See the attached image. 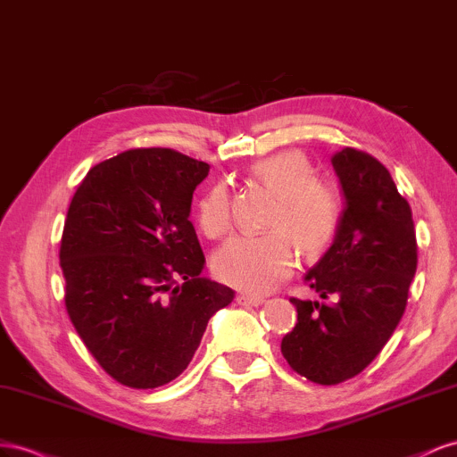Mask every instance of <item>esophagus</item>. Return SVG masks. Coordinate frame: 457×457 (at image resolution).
<instances>
[{
  "label": "esophagus",
  "mask_w": 457,
  "mask_h": 457,
  "mask_svg": "<svg viewBox=\"0 0 457 457\" xmlns=\"http://www.w3.org/2000/svg\"><path fill=\"white\" fill-rule=\"evenodd\" d=\"M236 303L239 304V306H260L264 303V298H260V296H249V295H239L237 298H236Z\"/></svg>",
  "instance_id": "obj_1"
}]
</instances>
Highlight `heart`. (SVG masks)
I'll list each match as a JSON object with an SVG mask.
<instances>
[{
	"label": "heart",
	"instance_id": "heart-1",
	"mask_svg": "<svg viewBox=\"0 0 457 457\" xmlns=\"http://www.w3.org/2000/svg\"><path fill=\"white\" fill-rule=\"evenodd\" d=\"M251 179L276 193L262 236L231 237L214 256L216 276L249 295H264L295 268L291 241L304 254H318L335 239L341 224V203L306 156L285 151L251 168ZM204 236L220 237L229 229L231 197L226 184L208 187L197 204Z\"/></svg>",
	"mask_w": 457,
	"mask_h": 457
}]
</instances>
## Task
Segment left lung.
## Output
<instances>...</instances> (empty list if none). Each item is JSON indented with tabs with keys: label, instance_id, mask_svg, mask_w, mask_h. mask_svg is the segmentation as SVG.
<instances>
[{
	"label": "left lung",
	"instance_id": "obj_1",
	"mask_svg": "<svg viewBox=\"0 0 457 457\" xmlns=\"http://www.w3.org/2000/svg\"><path fill=\"white\" fill-rule=\"evenodd\" d=\"M345 208L337 236L306 283L325 301H298V321L281 341L289 366L318 385H337L366 370L395 333L417 268L408 201L371 154H333Z\"/></svg>",
	"mask_w": 457,
	"mask_h": 457
}]
</instances>
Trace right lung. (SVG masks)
<instances>
[{"label": "right lung", "mask_w": 457, "mask_h": 457, "mask_svg": "<svg viewBox=\"0 0 457 457\" xmlns=\"http://www.w3.org/2000/svg\"><path fill=\"white\" fill-rule=\"evenodd\" d=\"M208 170L172 149H132L91 168L71 201L64 304L91 356L126 386L174 381L208 320L236 296L201 276L189 212Z\"/></svg>", "instance_id": "right-lung-1"}]
</instances>
